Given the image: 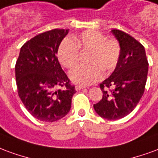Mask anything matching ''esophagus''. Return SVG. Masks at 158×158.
<instances>
[{
  "mask_svg": "<svg viewBox=\"0 0 158 158\" xmlns=\"http://www.w3.org/2000/svg\"><path fill=\"white\" fill-rule=\"evenodd\" d=\"M83 88H85V87H82V86H78V85L75 87V89H76V91H80V90H81V89H83Z\"/></svg>",
  "mask_w": 158,
  "mask_h": 158,
  "instance_id": "34e87169",
  "label": "esophagus"
}]
</instances>
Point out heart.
<instances>
[{"label": "heart", "mask_w": 158, "mask_h": 158, "mask_svg": "<svg viewBox=\"0 0 158 158\" xmlns=\"http://www.w3.org/2000/svg\"><path fill=\"white\" fill-rule=\"evenodd\" d=\"M79 51L86 52L88 65H80L70 73L74 83L87 86L98 81L102 75L112 71L120 56V44L115 39H107L96 30H87L75 36L73 40L65 39L58 48V59L64 67L71 69L79 60Z\"/></svg>", "instance_id": "obj_1"}]
</instances>
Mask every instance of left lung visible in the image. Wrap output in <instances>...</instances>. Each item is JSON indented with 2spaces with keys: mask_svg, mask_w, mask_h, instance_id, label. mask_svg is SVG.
Masks as SVG:
<instances>
[{
  "mask_svg": "<svg viewBox=\"0 0 158 158\" xmlns=\"http://www.w3.org/2000/svg\"><path fill=\"white\" fill-rule=\"evenodd\" d=\"M111 32L120 44V56L112 74L100 84L103 98L93 108L100 117L116 120L132 112L143 95L148 61L140 43L123 31Z\"/></svg>",
  "mask_w": 158,
  "mask_h": 158,
  "instance_id": "obj_1",
  "label": "left lung"
}]
</instances>
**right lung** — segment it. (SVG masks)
<instances>
[{
    "label": "right lung",
    "instance_id": "right-lung-1",
    "mask_svg": "<svg viewBox=\"0 0 158 158\" xmlns=\"http://www.w3.org/2000/svg\"><path fill=\"white\" fill-rule=\"evenodd\" d=\"M68 32L56 28L33 37L22 46L16 63L18 96L27 111L40 121H57L71 109L76 89L56 57ZM60 85L65 89L56 90Z\"/></svg>",
    "mask_w": 158,
    "mask_h": 158
}]
</instances>
